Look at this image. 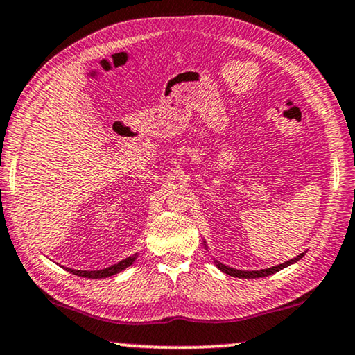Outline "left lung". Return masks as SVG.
<instances>
[{
  "mask_svg": "<svg viewBox=\"0 0 355 355\" xmlns=\"http://www.w3.org/2000/svg\"><path fill=\"white\" fill-rule=\"evenodd\" d=\"M203 245H205V248L208 250L207 241H203ZM304 254H306V251H304V253L297 254L296 258L286 261V263H282V264H279V266L267 267V269H259V270H239V269H234V267H229V266H225V264H223V263H219L218 259H214V264L218 266L219 270H223L224 274H227V275H230V277H239V279H259V277L272 275V274H275V272L285 269V267H288V266H291V264L297 263V261H300Z\"/></svg>",
  "mask_w": 355,
  "mask_h": 355,
  "instance_id": "8db88e82",
  "label": "left lung"
}]
</instances>
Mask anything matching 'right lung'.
I'll return each instance as SVG.
<instances>
[{"label":"right lung","instance_id":"add662e5","mask_svg":"<svg viewBox=\"0 0 355 355\" xmlns=\"http://www.w3.org/2000/svg\"><path fill=\"white\" fill-rule=\"evenodd\" d=\"M137 259V253L130 256V258L120 261L118 264H114L110 267H105V269H101V270H76V269H70V267H65L67 270L71 272L73 275H78V277H86V279H105V277H112L118 274V272L125 270L126 267H130L135 261Z\"/></svg>","mask_w":355,"mask_h":355}]
</instances>
